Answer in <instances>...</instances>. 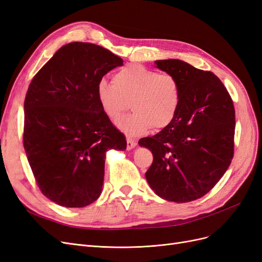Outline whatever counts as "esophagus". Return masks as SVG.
Wrapping results in <instances>:
<instances>
[{
	"label": "esophagus",
	"mask_w": 262,
	"mask_h": 262,
	"mask_svg": "<svg viewBox=\"0 0 262 262\" xmlns=\"http://www.w3.org/2000/svg\"><path fill=\"white\" fill-rule=\"evenodd\" d=\"M136 145H137V141H136V140L130 139V138L126 139V148L131 149V148H133Z\"/></svg>",
	"instance_id": "34e87169"
}]
</instances>
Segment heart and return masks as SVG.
<instances>
[{
  "label": "heart",
  "instance_id": "heart-1",
  "mask_svg": "<svg viewBox=\"0 0 262 262\" xmlns=\"http://www.w3.org/2000/svg\"><path fill=\"white\" fill-rule=\"evenodd\" d=\"M101 110L112 120L134 112L117 122L130 136H141L150 128L164 129L175 119L181 101V86L168 72L158 73L142 64H129L114 74L113 82L101 78L97 85Z\"/></svg>",
  "mask_w": 262,
  "mask_h": 262
}]
</instances>
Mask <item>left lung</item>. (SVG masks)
Here are the masks:
<instances>
[{"label": "left lung", "instance_id": "8db88e82", "mask_svg": "<svg viewBox=\"0 0 262 262\" xmlns=\"http://www.w3.org/2000/svg\"><path fill=\"white\" fill-rule=\"evenodd\" d=\"M155 63L177 77L181 101L169 125L139 141L153 154L145 177L163 199L190 202L207 194L231 165L235 108L224 84L210 71L176 59Z\"/></svg>", "mask_w": 262, "mask_h": 262}]
</instances>
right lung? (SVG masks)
Returning a JSON list of instances; mask_svg holds the SVG:
<instances>
[{
    "instance_id": "obj_1",
    "label": "right lung",
    "mask_w": 262,
    "mask_h": 262,
    "mask_svg": "<svg viewBox=\"0 0 262 262\" xmlns=\"http://www.w3.org/2000/svg\"><path fill=\"white\" fill-rule=\"evenodd\" d=\"M120 57L91 42L63 46L31 80L23 144L37 186L49 200L83 208L98 199L108 149L126 140L101 110L97 85Z\"/></svg>"
}]
</instances>
